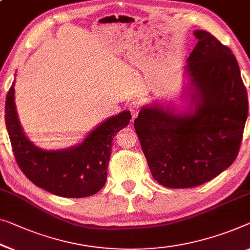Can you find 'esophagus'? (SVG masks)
<instances>
[{
  "mask_svg": "<svg viewBox=\"0 0 250 250\" xmlns=\"http://www.w3.org/2000/svg\"><path fill=\"white\" fill-rule=\"evenodd\" d=\"M140 108H141V103L140 102H133L132 104L129 105V110L130 113H132V116H133V120H135L138 115V112H140Z\"/></svg>",
  "mask_w": 250,
  "mask_h": 250,
  "instance_id": "obj_1",
  "label": "esophagus"
}]
</instances>
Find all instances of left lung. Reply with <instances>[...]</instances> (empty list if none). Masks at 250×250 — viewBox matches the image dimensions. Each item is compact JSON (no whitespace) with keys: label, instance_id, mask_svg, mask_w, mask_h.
Instances as JSON below:
<instances>
[{"label":"left lung","instance_id":"8db88e82","mask_svg":"<svg viewBox=\"0 0 250 250\" xmlns=\"http://www.w3.org/2000/svg\"><path fill=\"white\" fill-rule=\"evenodd\" d=\"M184 76L188 106L152 103L134 121L151 173L167 188L200 186L229 167L239 152L248 96L231 50L197 30Z\"/></svg>","mask_w":250,"mask_h":250}]
</instances>
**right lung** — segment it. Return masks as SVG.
Here are the masks:
<instances>
[{
  "instance_id": "obj_1",
  "label": "right lung",
  "mask_w": 250,
  "mask_h": 250,
  "mask_svg": "<svg viewBox=\"0 0 250 250\" xmlns=\"http://www.w3.org/2000/svg\"><path fill=\"white\" fill-rule=\"evenodd\" d=\"M14 82L6 96L5 124L23 173L37 187L59 197L85 198L97 193L107 180L113 138L129 124L132 115L124 110L96 126L82 143L47 151L34 145L22 128L14 102Z\"/></svg>"
}]
</instances>
